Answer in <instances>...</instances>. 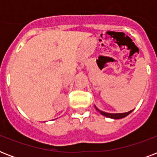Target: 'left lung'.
<instances>
[{
	"instance_id": "obj_1",
	"label": "left lung",
	"mask_w": 157,
	"mask_h": 157,
	"mask_svg": "<svg viewBox=\"0 0 157 157\" xmlns=\"http://www.w3.org/2000/svg\"><path fill=\"white\" fill-rule=\"evenodd\" d=\"M95 108L97 109L98 112H99L101 114L103 115V116H105V117H109V118H112V119H121V118H124V117H127L129 113H131L133 112V110L132 111H129L128 112H124V113H107V112H104L100 111L99 109H98L97 107H95Z\"/></svg>"
}]
</instances>
